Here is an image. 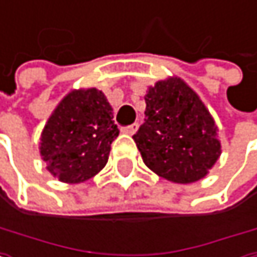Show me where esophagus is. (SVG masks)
<instances>
[{"mask_svg": "<svg viewBox=\"0 0 257 257\" xmlns=\"http://www.w3.org/2000/svg\"><path fill=\"white\" fill-rule=\"evenodd\" d=\"M136 130H138V124H133V125H128V127H124V128H122V132H124L125 135H135Z\"/></svg>", "mask_w": 257, "mask_h": 257, "instance_id": "obj_1", "label": "esophagus"}]
</instances>
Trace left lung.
<instances>
[{"label": "left lung", "instance_id": "1", "mask_svg": "<svg viewBox=\"0 0 257 257\" xmlns=\"http://www.w3.org/2000/svg\"><path fill=\"white\" fill-rule=\"evenodd\" d=\"M146 119L133 136L144 164L158 176L191 184L219 159L217 125L198 93L170 76L147 88Z\"/></svg>", "mask_w": 257, "mask_h": 257}]
</instances>
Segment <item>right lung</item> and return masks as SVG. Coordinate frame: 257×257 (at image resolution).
I'll list each match as a JSON object with an SVG mask.
<instances>
[{
	"label": "right lung",
	"mask_w": 257,
	"mask_h": 257,
	"mask_svg": "<svg viewBox=\"0 0 257 257\" xmlns=\"http://www.w3.org/2000/svg\"><path fill=\"white\" fill-rule=\"evenodd\" d=\"M118 135L105 95L95 87L75 88L49 116L40 139V155L53 178L79 184L104 169Z\"/></svg>",
	"instance_id": "right-lung-1"
}]
</instances>
